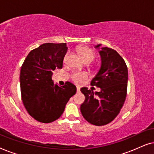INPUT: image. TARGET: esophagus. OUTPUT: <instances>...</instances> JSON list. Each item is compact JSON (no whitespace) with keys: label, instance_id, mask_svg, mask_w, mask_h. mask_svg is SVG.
<instances>
[{"label":"esophagus","instance_id":"esophagus-1","mask_svg":"<svg viewBox=\"0 0 154 154\" xmlns=\"http://www.w3.org/2000/svg\"><path fill=\"white\" fill-rule=\"evenodd\" d=\"M76 91H77V92H80V91H81V89H80V88H79V87L76 88Z\"/></svg>","mask_w":154,"mask_h":154}]
</instances>
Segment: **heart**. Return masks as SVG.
Segmentation results:
<instances>
[{
  "label": "heart",
  "instance_id": "1",
  "mask_svg": "<svg viewBox=\"0 0 154 154\" xmlns=\"http://www.w3.org/2000/svg\"><path fill=\"white\" fill-rule=\"evenodd\" d=\"M79 53L84 62H91L94 60L96 54L91 48L88 47H81L79 48ZM88 78V74L87 73H74L71 75L72 81L76 84H81L83 83L84 80Z\"/></svg>",
  "mask_w": 154,
  "mask_h": 154
}]
</instances>
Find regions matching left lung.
<instances>
[{
	"label": "left lung",
	"instance_id": "8db88e82",
	"mask_svg": "<svg viewBox=\"0 0 154 154\" xmlns=\"http://www.w3.org/2000/svg\"><path fill=\"white\" fill-rule=\"evenodd\" d=\"M101 49V68L90 83L101 88V91L81 89L85 97L81 105L82 115L88 123L98 126L106 125L119 115L127 95L128 79V67L123 57L112 48Z\"/></svg>",
	"mask_w": 154,
	"mask_h": 154
}]
</instances>
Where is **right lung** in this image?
<instances>
[{
	"label": "right lung",
	"instance_id": "right-lung-1",
	"mask_svg": "<svg viewBox=\"0 0 154 154\" xmlns=\"http://www.w3.org/2000/svg\"><path fill=\"white\" fill-rule=\"evenodd\" d=\"M66 43H44L29 52L20 71L21 96L31 116L44 123H52L64 112L65 106L76 92L72 83L54 85L52 71L62 69L67 52Z\"/></svg>",
	"mask_w": 154,
	"mask_h": 154
}]
</instances>
